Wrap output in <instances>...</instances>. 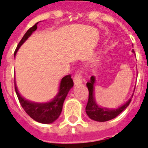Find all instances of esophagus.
I'll return each instance as SVG.
<instances>
[{"mask_svg":"<svg viewBox=\"0 0 148 148\" xmlns=\"http://www.w3.org/2000/svg\"><path fill=\"white\" fill-rule=\"evenodd\" d=\"M80 71H77L76 73L74 75L73 77V81L75 83V84H79L82 83V75Z\"/></svg>","mask_w":148,"mask_h":148,"instance_id":"34e87169","label":"esophagus"}]
</instances>
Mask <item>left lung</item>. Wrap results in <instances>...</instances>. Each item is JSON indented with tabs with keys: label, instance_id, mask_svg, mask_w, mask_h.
Returning a JSON list of instances; mask_svg holds the SVG:
<instances>
[{
	"label": "left lung",
	"instance_id": "obj_1",
	"mask_svg": "<svg viewBox=\"0 0 148 148\" xmlns=\"http://www.w3.org/2000/svg\"><path fill=\"white\" fill-rule=\"evenodd\" d=\"M134 53V50H132ZM95 81V76L90 77V80L87 83V87L89 91V95H88V101H87V106H86V113L87 116L90 117V119L96 121H107L111 119H114L117 117L122 111L125 110L129 103L131 102L132 98L129 99L128 102L125 104H124L121 106H120L117 109L114 110H109L107 108H102L97 105L96 102L94 98V84ZM133 96V95H132Z\"/></svg>",
	"mask_w": 148,
	"mask_h": 148
}]
</instances>
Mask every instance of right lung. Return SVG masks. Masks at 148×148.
<instances>
[{
    "mask_svg": "<svg viewBox=\"0 0 148 148\" xmlns=\"http://www.w3.org/2000/svg\"><path fill=\"white\" fill-rule=\"evenodd\" d=\"M37 23H35L33 27H31L28 31H27L23 35L22 39L18 44L16 49L15 50L14 55H16V52L22 44L27 39L30 35L37 29ZM73 86V80L71 78V75H67L62 78L59 88V92L55 97L53 101L46 103H35V102H30L28 100H26L19 95V91L17 90V87L15 83V90L18 97L20 105L22 106L23 109L25 110L29 116L36 121L42 124H50L58 119L62 110V106L64 99L66 98L67 95L69 90Z\"/></svg>",
    "mask_w": 148,
    "mask_h": 148,
    "instance_id": "obj_1",
    "label": "right lung"
}]
</instances>
